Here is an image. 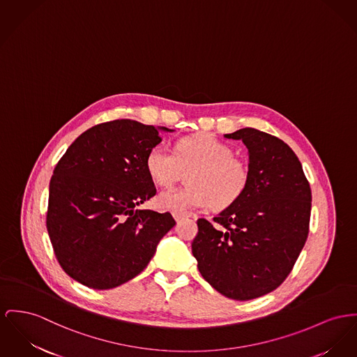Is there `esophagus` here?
<instances>
[{
  "instance_id": "1",
  "label": "esophagus",
  "mask_w": 357,
  "mask_h": 357,
  "mask_svg": "<svg viewBox=\"0 0 357 357\" xmlns=\"http://www.w3.org/2000/svg\"><path fill=\"white\" fill-rule=\"evenodd\" d=\"M173 218L176 219V222H180L181 219H184V218H185V215L173 214Z\"/></svg>"
}]
</instances>
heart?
I'll return each mask as SVG.
<instances>
[{
    "label": "heart",
    "mask_w": 357,
    "mask_h": 357,
    "mask_svg": "<svg viewBox=\"0 0 357 357\" xmlns=\"http://www.w3.org/2000/svg\"><path fill=\"white\" fill-rule=\"evenodd\" d=\"M144 167L153 183L169 187L177 183L183 170H190V187L162 190L155 197L157 208L187 215L208 206L226 208L234 204L249 185L248 162L233 154V149L213 134L203 132L178 139L174 153L164 143L154 144L146 154Z\"/></svg>",
    "instance_id": "1"
}]
</instances>
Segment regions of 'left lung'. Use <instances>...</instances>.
Instances as JSON below:
<instances>
[{"instance_id": "left-lung-1", "label": "left lung", "mask_w": 357, "mask_h": 357, "mask_svg": "<svg viewBox=\"0 0 357 357\" xmlns=\"http://www.w3.org/2000/svg\"><path fill=\"white\" fill-rule=\"evenodd\" d=\"M225 137L248 147L249 185L214 222L197 219L192 253L218 292L250 301L276 289L292 271L309 236L311 190L282 139L256 128Z\"/></svg>"}]
</instances>
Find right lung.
<instances>
[{"mask_svg":"<svg viewBox=\"0 0 357 357\" xmlns=\"http://www.w3.org/2000/svg\"><path fill=\"white\" fill-rule=\"evenodd\" d=\"M160 130L131 119L97 124L69 146L54 169L48 236L62 269L81 284L109 289L139 275L173 216L137 206L155 195L144 160Z\"/></svg>","mask_w":357,"mask_h":357,"instance_id":"right-lung-1","label":"right lung"}]
</instances>
